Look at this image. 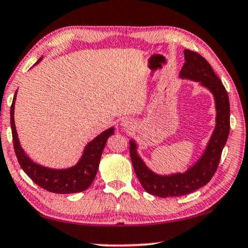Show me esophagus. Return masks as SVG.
I'll return each instance as SVG.
<instances>
[{"label":"esophagus","mask_w":248,"mask_h":248,"mask_svg":"<svg viewBox=\"0 0 248 248\" xmlns=\"http://www.w3.org/2000/svg\"><path fill=\"white\" fill-rule=\"evenodd\" d=\"M121 124H123V127L125 128V129H131L132 125H133V123H132L131 119H124V120H123Z\"/></svg>","instance_id":"1"}]
</instances>
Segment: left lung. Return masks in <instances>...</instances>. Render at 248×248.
Returning <instances> with one entry per match:
<instances>
[{"instance_id": "obj_1", "label": "left lung", "mask_w": 248, "mask_h": 248, "mask_svg": "<svg viewBox=\"0 0 248 248\" xmlns=\"http://www.w3.org/2000/svg\"><path fill=\"white\" fill-rule=\"evenodd\" d=\"M186 62L180 72L181 78L200 81L209 88L215 98L216 127L202 158L186 173L158 175L149 170L137 153V145L131 140L130 158L141 186L148 193L170 198L192 193L207 184L217 170L222 151L230 133V100L222 81L205 58L190 49L184 50Z\"/></svg>"}]
</instances>
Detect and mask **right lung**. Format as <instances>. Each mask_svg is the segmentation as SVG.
<instances>
[{
	"mask_svg": "<svg viewBox=\"0 0 248 248\" xmlns=\"http://www.w3.org/2000/svg\"><path fill=\"white\" fill-rule=\"evenodd\" d=\"M41 60L42 58H39L37 62H39ZM16 93L17 92H15L13 103L11 106V128L14 151L19 166L34 183H36L38 186L45 188L48 192H53V193H77V192L85 191L86 188H88L96 178L101 153L104 151L107 139L113 135V128H109L108 130L100 133L93 141H90L86 145L84 155H82L79 162L75 167L65 169V170H54V169L42 167L33 162L19 145L14 124V104Z\"/></svg>",
	"mask_w": 248,
	"mask_h": 248,
	"instance_id": "1",
	"label": "right lung"
}]
</instances>
